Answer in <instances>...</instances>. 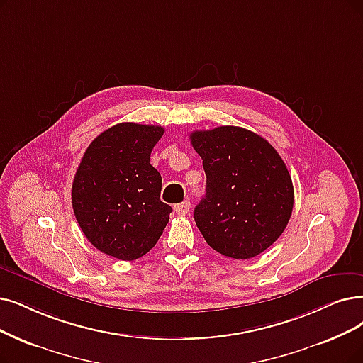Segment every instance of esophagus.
Masks as SVG:
<instances>
[{
  "label": "esophagus",
  "mask_w": 363,
  "mask_h": 363,
  "mask_svg": "<svg viewBox=\"0 0 363 363\" xmlns=\"http://www.w3.org/2000/svg\"><path fill=\"white\" fill-rule=\"evenodd\" d=\"M189 210H191L189 201H184V202H182V204H177L176 207H174V211H176V214H179V216H186L187 213H189Z\"/></svg>",
  "instance_id": "1"
}]
</instances>
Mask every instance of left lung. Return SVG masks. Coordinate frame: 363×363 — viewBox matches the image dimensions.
<instances>
[{
  "label": "left lung",
  "instance_id": "obj_1",
  "mask_svg": "<svg viewBox=\"0 0 363 363\" xmlns=\"http://www.w3.org/2000/svg\"><path fill=\"white\" fill-rule=\"evenodd\" d=\"M191 143L207 176L194 219L216 252L250 259L283 234L294 210V184L271 144L240 126L195 131Z\"/></svg>",
  "mask_w": 363,
  "mask_h": 363
}]
</instances>
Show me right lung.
Here are the masks:
<instances>
[{
  "instance_id": "add662e5",
  "label": "right lung",
  "mask_w": 363,
  "mask_h": 363,
  "mask_svg": "<svg viewBox=\"0 0 363 363\" xmlns=\"http://www.w3.org/2000/svg\"><path fill=\"white\" fill-rule=\"evenodd\" d=\"M165 129L123 122L86 149L71 187L79 226L92 245L121 260L150 252L172 208L161 201L162 179L150 153Z\"/></svg>"
}]
</instances>
